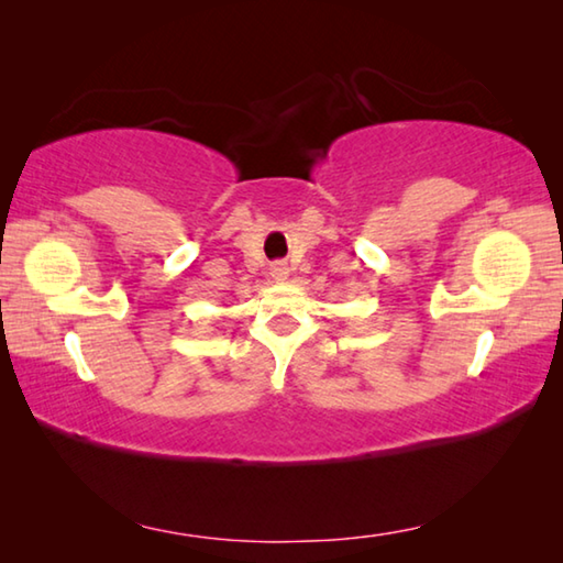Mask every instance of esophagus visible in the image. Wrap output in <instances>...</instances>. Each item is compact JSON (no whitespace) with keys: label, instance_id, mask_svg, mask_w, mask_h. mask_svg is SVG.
Instances as JSON below:
<instances>
[{"label":"esophagus","instance_id":"1","mask_svg":"<svg viewBox=\"0 0 563 563\" xmlns=\"http://www.w3.org/2000/svg\"><path fill=\"white\" fill-rule=\"evenodd\" d=\"M288 265L285 263H273V268H271V278L275 280V283H285L288 280Z\"/></svg>","mask_w":563,"mask_h":563}]
</instances>
